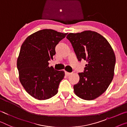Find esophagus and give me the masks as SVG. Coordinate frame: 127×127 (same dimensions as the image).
Returning <instances> with one entry per match:
<instances>
[{"instance_id": "obj_1", "label": "esophagus", "mask_w": 127, "mask_h": 127, "mask_svg": "<svg viewBox=\"0 0 127 127\" xmlns=\"http://www.w3.org/2000/svg\"><path fill=\"white\" fill-rule=\"evenodd\" d=\"M65 74L66 76H69L70 74H71L72 73H70V72H65Z\"/></svg>"}]
</instances>
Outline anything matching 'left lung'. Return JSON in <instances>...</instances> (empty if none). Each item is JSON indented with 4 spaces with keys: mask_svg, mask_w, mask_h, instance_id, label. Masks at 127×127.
Listing matches in <instances>:
<instances>
[{
    "mask_svg": "<svg viewBox=\"0 0 127 127\" xmlns=\"http://www.w3.org/2000/svg\"><path fill=\"white\" fill-rule=\"evenodd\" d=\"M71 42L78 61L88 64L80 80L73 86L74 93L81 99L93 100L102 95L111 82L114 74L115 55L105 38L95 32L69 33Z\"/></svg>",
    "mask_w": 127,
    "mask_h": 127,
    "instance_id": "8db88e82",
    "label": "left lung"
}]
</instances>
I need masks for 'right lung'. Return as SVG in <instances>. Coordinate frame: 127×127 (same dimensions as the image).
<instances>
[{
    "label": "right lung",
    "mask_w": 127,
    "mask_h": 127,
    "mask_svg": "<svg viewBox=\"0 0 127 127\" xmlns=\"http://www.w3.org/2000/svg\"><path fill=\"white\" fill-rule=\"evenodd\" d=\"M52 29H43L27 38L21 45L17 61L20 81L31 96L45 100L57 94L64 72L49 67L55 55V47L65 37Z\"/></svg>",
    "instance_id": "add662e5"
}]
</instances>
